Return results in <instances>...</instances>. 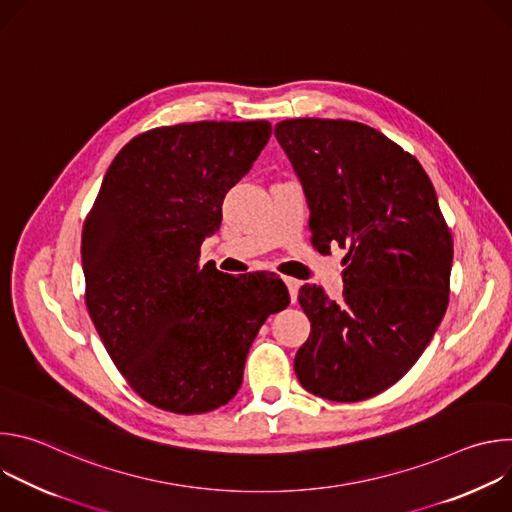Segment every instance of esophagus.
I'll list each match as a JSON object with an SVG mask.
<instances>
[{
    "label": "esophagus",
    "instance_id": "34e87169",
    "mask_svg": "<svg viewBox=\"0 0 512 512\" xmlns=\"http://www.w3.org/2000/svg\"><path fill=\"white\" fill-rule=\"evenodd\" d=\"M283 283H285V285H287V289H289V298H291V302H296V300H298L300 281H298V279H294V277H283Z\"/></svg>",
    "mask_w": 512,
    "mask_h": 512
}]
</instances>
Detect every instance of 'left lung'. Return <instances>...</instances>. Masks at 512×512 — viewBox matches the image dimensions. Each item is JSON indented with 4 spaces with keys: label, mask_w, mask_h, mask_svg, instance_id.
I'll use <instances>...</instances> for the list:
<instances>
[{
    "label": "left lung",
    "mask_w": 512,
    "mask_h": 512,
    "mask_svg": "<svg viewBox=\"0 0 512 512\" xmlns=\"http://www.w3.org/2000/svg\"><path fill=\"white\" fill-rule=\"evenodd\" d=\"M275 137L310 206L312 245L346 249L344 302L302 285L308 342L294 369L322 399L354 403L395 385L450 300L454 241L421 164L381 131L346 119H285Z\"/></svg>",
    "instance_id": "1"
}]
</instances>
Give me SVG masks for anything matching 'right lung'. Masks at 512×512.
Instances as JSON below:
<instances>
[{
    "label": "right lung",
    "mask_w": 512,
    "mask_h": 512,
    "mask_svg": "<svg viewBox=\"0 0 512 512\" xmlns=\"http://www.w3.org/2000/svg\"><path fill=\"white\" fill-rule=\"evenodd\" d=\"M271 137L269 121H196L135 135L111 162L83 227L89 316L119 373L182 415L227 405L269 314L289 304L267 273L200 267L227 192Z\"/></svg>",
    "instance_id": "obj_1"
}]
</instances>
